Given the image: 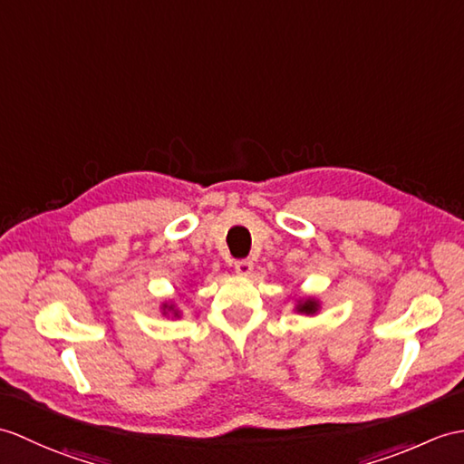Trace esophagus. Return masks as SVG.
<instances>
[{"label":"esophagus","instance_id":"1","mask_svg":"<svg viewBox=\"0 0 464 464\" xmlns=\"http://www.w3.org/2000/svg\"><path fill=\"white\" fill-rule=\"evenodd\" d=\"M235 273L241 276H249L253 273V261H249V258H241V261H237Z\"/></svg>","mask_w":464,"mask_h":464}]
</instances>
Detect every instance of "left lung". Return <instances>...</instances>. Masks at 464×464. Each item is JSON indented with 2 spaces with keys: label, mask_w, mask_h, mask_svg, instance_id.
Instances as JSON below:
<instances>
[{
  "label": "left lung",
  "mask_w": 464,
  "mask_h": 464,
  "mask_svg": "<svg viewBox=\"0 0 464 464\" xmlns=\"http://www.w3.org/2000/svg\"><path fill=\"white\" fill-rule=\"evenodd\" d=\"M295 310H296V312H300V314L314 316V314H318V310H320V300L312 298V296L298 298V300H296V306H295Z\"/></svg>",
  "instance_id": "8db88e82"
}]
</instances>
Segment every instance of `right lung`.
I'll use <instances>...</instances> for the list:
<instances>
[{"instance_id":"obj_1","label":"right lung","mask_w":464,"mask_h":464,"mask_svg":"<svg viewBox=\"0 0 464 464\" xmlns=\"http://www.w3.org/2000/svg\"><path fill=\"white\" fill-rule=\"evenodd\" d=\"M161 314H164V316H169V314H171V318H179L181 312H179L178 306L174 304V300H166V303L161 304Z\"/></svg>"}]
</instances>
